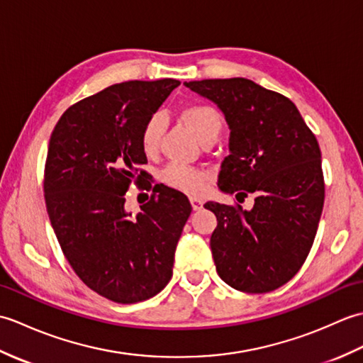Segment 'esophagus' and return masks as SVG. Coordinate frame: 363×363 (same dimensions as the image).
Segmentation results:
<instances>
[{"label": "esophagus", "instance_id": "esophagus-1", "mask_svg": "<svg viewBox=\"0 0 363 363\" xmlns=\"http://www.w3.org/2000/svg\"><path fill=\"white\" fill-rule=\"evenodd\" d=\"M190 203H191V207H194V211L203 209V201L199 198H190Z\"/></svg>", "mask_w": 363, "mask_h": 363}]
</instances>
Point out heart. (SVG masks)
Returning a JSON list of instances; mask_svg holds the SVG:
<instances>
[{"label": "heart", "mask_w": 363, "mask_h": 363, "mask_svg": "<svg viewBox=\"0 0 363 363\" xmlns=\"http://www.w3.org/2000/svg\"><path fill=\"white\" fill-rule=\"evenodd\" d=\"M181 115L182 120L187 123L189 128L194 130L201 142L209 140V138H217L223 128L221 115L209 104L187 106ZM162 133H164V117L160 113H152L145 121L140 134V145L145 154L151 156L157 151ZM160 179L168 187L189 195H198L204 190L207 177L196 168L173 162V164H168L164 168V172L160 173Z\"/></svg>", "instance_id": "1"}]
</instances>
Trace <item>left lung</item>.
I'll return each mask as SVG.
<instances>
[{
    "label": "left lung",
    "mask_w": 363,
    "mask_h": 363,
    "mask_svg": "<svg viewBox=\"0 0 363 363\" xmlns=\"http://www.w3.org/2000/svg\"><path fill=\"white\" fill-rule=\"evenodd\" d=\"M186 86L217 104L230 129L218 187L256 195L251 211L204 204L218 221L211 237L217 273L245 293L279 289L303 267L318 229L325 179L317 137L287 96L250 79Z\"/></svg>",
    "instance_id": "1"
}]
</instances>
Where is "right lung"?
<instances>
[{
  "instance_id": "obj_1",
  "label": "right lung",
  "mask_w": 363,
  "mask_h": 363,
  "mask_svg": "<svg viewBox=\"0 0 363 363\" xmlns=\"http://www.w3.org/2000/svg\"><path fill=\"white\" fill-rule=\"evenodd\" d=\"M176 79L128 81L70 106L54 128L43 191L64 256L89 289L118 304L164 290L190 217L187 196L156 184L133 217L126 191L146 179L145 121L179 86ZM151 184L140 186L148 190Z\"/></svg>"
}]
</instances>
